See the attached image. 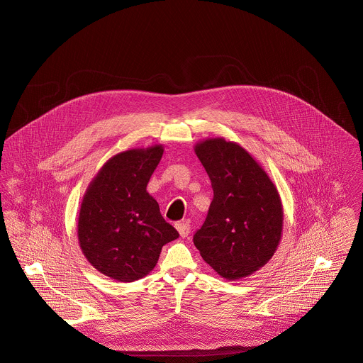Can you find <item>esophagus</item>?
Segmentation results:
<instances>
[{"instance_id":"esophagus-1","label":"esophagus","mask_w":363,"mask_h":363,"mask_svg":"<svg viewBox=\"0 0 363 363\" xmlns=\"http://www.w3.org/2000/svg\"><path fill=\"white\" fill-rule=\"evenodd\" d=\"M174 226H176V229H177V232H179V235H180L182 238L189 236V233H190V225H189L187 222H177Z\"/></svg>"}]
</instances>
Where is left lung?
I'll use <instances>...</instances> for the list:
<instances>
[{
	"label": "left lung",
	"instance_id": "obj_1",
	"mask_svg": "<svg viewBox=\"0 0 363 363\" xmlns=\"http://www.w3.org/2000/svg\"><path fill=\"white\" fill-rule=\"evenodd\" d=\"M211 180L213 199L193 242L225 279L252 275L274 256L284 211L275 184L245 148L223 138L194 147Z\"/></svg>",
	"mask_w": 363,
	"mask_h": 363
}]
</instances>
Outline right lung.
Returning a JSON list of instances; mask_svg holds the SVG:
<instances>
[{
	"label": "right lung",
	"mask_w": 363,
	"mask_h": 363,
	"mask_svg": "<svg viewBox=\"0 0 363 363\" xmlns=\"http://www.w3.org/2000/svg\"><path fill=\"white\" fill-rule=\"evenodd\" d=\"M162 155L163 147L154 145L110 157L84 196L78 218L81 250L116 281L133 282L150 274L162 247L179 238L147 191Z\"/></svg>",
	"instance_id": "obj_1"
}]
</instances>
